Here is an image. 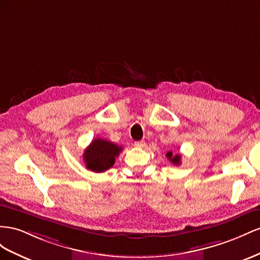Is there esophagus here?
I'll return each mask as SVG.
<instances>
[{
    "mask_svg": "<svg viewBox=\"0 0 260 260\" xmlns=\"http://www.w3.org/2000/svg\"><path fill=\"white\" fill-rule=\"evenodd\" d=\"M134 145H135L136 147L143 148V147H145V146H146V143L144 142V140H138V142H135V143H134Z\"/></svg>",
    "mask_w": 260,
    "mask_h": 260,
    "instance_id": "esophagus-1",
    "label": "esophagus"
}]
</instances>
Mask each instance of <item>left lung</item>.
<instances>
[{
	"label": "left lung",
	"mask_w": 260,
	"mask_h": 260,
	"mask_svg": "<svg viewBox=\"0 0 260 260\" xmlns=\"http://www.w3.org/2000/svg\"><path fill=\"white\" fill-rule=\"evenodd\" d=\"M167 158L171 161L173 165H180L181 162V155L180 154H173L172 151H169L167 152Z\"/></svg>",
	"instance_id": "1"
}]
</instances>
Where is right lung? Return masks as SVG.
<instances>
[{"label": "right lung", "mask_w": 260, "mask_h": 260, "mask_svg": "<svg viewBox=\"0 0 260 260\" xmlns=\"http://www.w3.org/2000/svg\"><path fill=\"white\" fill-rule=\"evenodd\" d=\"M121 151L122 147H118L114 143L106 139L95 138L87 147L83 158L88 170L95 173H101L113 167L115 159Z\"/></svg>", "instance_id": "add662e5"}]
</instances>
